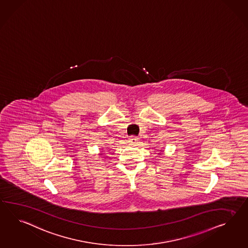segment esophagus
I'll return each instance as SVG.
<instances>
[{"label":"esophagus","instance_id":"34e87169","mask_svg":"<svg viewBox=\"0 0 248 248\" xmlns=\"http://www.w3.org/2000/svg\"><path fill=\"white\" fill-rule=\"evenodd\" d=\"M138 141H139V139H138L137 137H134V136L130 137V138L128 139V142L131 143V144H137Z\"/></svg>","mask_w":248,"mask_h":248}]
</instances>
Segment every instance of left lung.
I'll list each match as a JSON object with an SVG mask.
<instances>
[{
    "mask_svg": "<svg viewBox=\"0 0 248 248\" xmlns=\"http://www.w3.org/2000/svg\"><path fill=\"white\" fill-rule=\"evenodd\" d=\"M158 155H161V154H160V153H159Z\"/></svg>",
    "mask_w": 248,
    "mask_h": 248,
    "instance_id": "1",
    "label": "left lung"
}]
</instances>
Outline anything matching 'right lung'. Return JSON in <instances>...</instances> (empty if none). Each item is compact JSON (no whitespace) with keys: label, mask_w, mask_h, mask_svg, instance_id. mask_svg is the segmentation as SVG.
<instances>
[{"label":"right lung","mask_w":248,"mask_h":248,"mask_svg":"<svg viewBox=\"0 0 248 248\" xmlns=\"http://www.w3.org/2000/svg\"><path fill=\"white\" fill-rule=\"evenodd\" d=\"M102 155V153H101V154H100V155Z\"/></svg>","instance_id":"add662e5"}]
</instances>
